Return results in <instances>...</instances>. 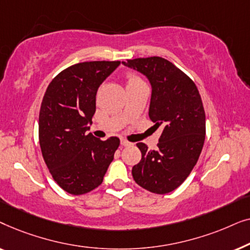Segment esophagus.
<instances>
[{"label": "esophagus", "mask_w": 250, "mask_h": 250, "mask_svg": "<svg viewBox=\"0 0 250 250\" xmlns=\"http://www.w3.org/2000/svg\"><path fill=\"white\" fill-rule=\"evenodd\" d=\"M121 145L124 146H132V143L127 141V140H125V139H121Z\"/></svg>", "instance_id": "esophagus-1"}]
</instances>
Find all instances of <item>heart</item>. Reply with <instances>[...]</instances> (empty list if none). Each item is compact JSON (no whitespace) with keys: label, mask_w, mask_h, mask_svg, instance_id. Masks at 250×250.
I'll list each match as a JSON object with an SVG mask.
<instances>
[{"label":"heart","mask_w":250,"mask_h":250,"mask_svg":"<svg viewBox=\"0 0 250 250\" xmlns=\"http://www.w3.org/2000/svg\"><path fill=\"white\" fill-rule=\"evenodd\" d=\"M125 78H126V83H127V86L128 85H133V84L142 82V80L138 76V75H135L134 73H131V71H129V73H126Z\"/></svg>","instance_id":"obj_1"}]
</instances>
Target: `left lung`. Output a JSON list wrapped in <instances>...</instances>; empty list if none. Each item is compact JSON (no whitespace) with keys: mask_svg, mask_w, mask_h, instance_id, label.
Instances as JSON below:
<instances>
[{"mask_svg":"<svg viewBox=\"0 0 250 250\" xmlns=\"http://www.w3.org/2000/svg\"><path fill=\"white\" fill-rule=\"evenodd\" d=\"M149 78L152 86L149 117L162 128L157 150L136 143L141 160L133 166V179L143 189L165 194L175 190L196 166L206 134V116L193 81L160 57L123 62Z\"/></svg>","mask_w":250,"mask_h":250,"instance_id":"1","label":"left lung"}]
</instances>
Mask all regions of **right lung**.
<instances>
[{"instance_id": "obj_1", "label": "right lung", "mask_w": 250, "mask_h": 250, "mask_svg": "<svg viewBox=\"0 0 250 250\" xmlns=\"http://www.w3.org/2000/svg\"><path fill=\"white\" fill-rule=\"evenodd\" d=\"M121 61H87L60 71L41 104L39 140L53 180L66 192L80 196L98 188L114 159L119 139H97L88 124L95 112L100 84Z\"/></svg>"}]
</instances>
